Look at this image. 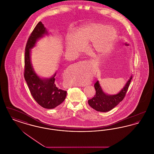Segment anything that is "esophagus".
Masks as SVG:
<instances>
[{"label":"esophagus","mask_w":154,"mask_h":154,"mask_svg":"<svg viewBox=\"0 0 154 154\" xmlns=\"http://www.w3.org/2000/svg\"><path fill=\"white\" fill-rule=\"evenodd\" d=\"M88 84H89V83H88ZM85 85H85V84H84V85H82V87H85Z\"/></svg>","instance_id":"1"}]
</instances>
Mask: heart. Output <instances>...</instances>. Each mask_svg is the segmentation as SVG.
Segmentation results:
<instances>
[{"mask_svg":"<svg viewBox=\"0 0 154 154\" xmlns=\"http://www.w3.org/2000/svg\"><path fill=\"white\" fill-rule=\"evenodd\" d=\"M117 37V30L115 27L100 23H90L80 28L75 34L69 33L67 35L66 48L68 51L77 54L84 49V44L91 42V50L97 57H102L112 50ZM85 82L79 81L77 84Z\"/></svg>","mask_w":154,"mask_h":154,"instance_id":"obj_1","label":"heart"}]
</instances>
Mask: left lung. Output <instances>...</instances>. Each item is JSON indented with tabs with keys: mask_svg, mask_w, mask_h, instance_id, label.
<instances>
[{
	"mask_svg": "<svg viewBox=\"0 0 154 154\" xmlns=\"http://www.w3.org/2000/svg\"><path fill=\"white\" fill-rule=\"evenodd\" d=\"M132 79V75L122 89L115 95H109L105 93L99 81H97L94 85L96 94L94 97L88 100L89 105L94 109L100 112H107L112 110L124 99Z\"/></svg>",
	"mask_w": 154,
	"mask_h": 154,
	"instance_id": "obj_1",
	"label": "left lung"
}]
</instances>
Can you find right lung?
<instances>
[{
  "label": "right lung",
  "mask_w": 154,
  "mask_h": 154,
  "mask_svg": "<svg viewBox=\"0 0 154 154\" xmlns=\"http://www.w3.org/2000/svg\"><path fill=\"white\" fill-rule=\"evenodd\" d=\"M49 33L42 22L37 24L32 32L25 48L24 78L34 99L42 107L52 109L60 104L66 98L67 92L58 87L55 77L57 73L50 78H42L35 72L31 62V49L37 42Z\"/></svg>",
  "instance_id": "obj_1"
}]
</instances>
